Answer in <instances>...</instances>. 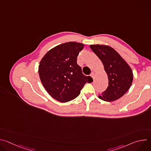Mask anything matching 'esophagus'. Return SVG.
I'll return each mask as SVG.
<instances>
[{
	"label": "esophagus",
	"instance_id": "1",
	"mask_svg": "<svg viewBox=\"0 0 151 151\" xmlns=\"http://www.w3.org/2000/svg\"><path fill=\"white\" fill-rule=\"evenodd\" d=\"M90 76H91L93 79H94V77H95V73H94V72H92V73H91Z\"/></svg>",
	"mask_w": 151,
	"mask_h": 151
}]
</instances>
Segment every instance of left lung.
Instances as JSON below:
<instances>
[{"mask_svg":"<svg viewBox=\"0 0 151 151\" xmlns=\"http://www.w3.org/2000/svg\"><path fill=\"white\" fill-rule=\"evenodd\" d=\"M90 47L103 63L108 76V87L99 97L106 101L119 99L132 85L133 79L132 69L114 48L100 45Z\"/></svg>","mask_w":151,"mask_h":151,"instance_id":"1","label":"left lung"}]
</instances>
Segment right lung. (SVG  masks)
<instances>
[{"instance_id":"1","label":"right lung","mask_w":151,"mask_h":151,"mask_svg":"<svg viewBox=\"0 0 151 151\" xmlns=\"http://www.w3.org/2000/svg\"><path fill=\"white\" fill-rule=\"evenodd\" d=\"M84 45L70 42L50 50L41 60L39 75L48 94L60 102L77 97L83 85L92 78L82 73L77 64V57Z\"/></svg>"}]
</instances>
